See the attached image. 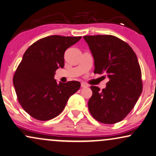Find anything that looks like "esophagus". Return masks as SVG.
I'll list each match as a JSON object with an SVG mask.
<instances>
[{
  "label": "esophagus",
  "mask_w": 156,
  "mask_h": 156,
  "mask_svg": "<svg viewBox=\"0 0 156 156\" xmlns=\"http://www.w3.org/2000/svg\"><path fill=\"white\" fill-rule=\"evenodd\" d=\"M80 86H81V87H82V88H86V87H88V85L85 83H81V85H80Z\"/></svg>",
  "instance_id": "esophagus-1"
}]
</instances>
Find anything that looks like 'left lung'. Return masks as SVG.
Listing matches in <instances>:
<instances>
[{
  "instance_id": "left-lung-1",
  "label": "left lung",
  "mask_w": 156,
  "mask_h": 156,
  "mask_svg": "<svg viewBox=\"0 0 156 156\" xmlns=\"http://www.w3.org/2000/svg\"><path fill=\"white\" fill-rule=\"evenodd\" d=\"M83 38L94 58V73H104L109 78L102 90L98 86H90L93 94L88 109L99 122L117 123L131 112L143 90L137 56L127 42L117 37L95 35Z\"/></svg>"
}]
</instances>
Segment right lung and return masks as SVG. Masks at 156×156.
<instances>
[{
  "label": "right lung",
  "instance_id": "obj_1",
  "mask_svg": "<svg viewBox=\"0 0 156 156\" xmlns=\"http://www.w3.org/2000/svg\"><path fill=\"white\" fill-rule=\"evenodd\" d=\"M81 37L52 35L39 39L26 50L13 83L18 101L31 117L40 121L56 117L80 88V82L58 83L54 77L57 69L63 68L66 50Z\"/></svg>",
  "mask_w": 156,
  "mask_h": 156
}]
</instances>
